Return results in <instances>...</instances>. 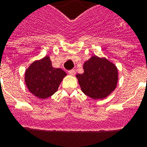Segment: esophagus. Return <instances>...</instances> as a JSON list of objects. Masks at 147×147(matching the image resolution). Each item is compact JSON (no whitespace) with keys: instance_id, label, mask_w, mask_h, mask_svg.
Returning <instances> with one entry per match:
<instances>
[{"instance_id":"esophagus-1","label":"esophagus","mask_w":147,"mask_h":147,"mask_svg":"<svg viewBox=\"0 0 147 147\" xmlns=\"http://www.w3.org/2000/svg\"><path fill=\"white\" fill-rule=\"evenodd\" d=\"M68 73H69V75H74L75 74V69L69 70Z\"/></svg>"}]
</instances>
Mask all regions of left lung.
Masks as SVG:
<instances>
[{"label": "left lung", "instance_id": "1", "mask_svg": "<svg viewBox=\"0 0 147 147\" xmlns=\"http://www.w3.org/2000/svg\"><path fill=\"white\" fill-rule=\"evenodd\" d=\"M84 71L76 77L83 92L92 99L105 98L116 88L118 69L105 58L92 56L84 63Z\"/></svg>", "mask_w": 147, "mask_h": 147}]
</instances>
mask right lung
<instances>
[{"instance_id":"obj_1","label":"right lung","mask_w":147,"mask_h":147,"mask_svg":"<svg viewBox=\"0 0 147 147\" xmlns=\"http://www.w3.org/2000/svg\"><path fill=\"white\" fill-rule=\"evenodd\" d=\"M66 75L63 69L54 68L49 56H46L29 66L25 73V82L33 95L45 99L57 92Z\"/></svg>"}]
</instances>
